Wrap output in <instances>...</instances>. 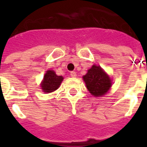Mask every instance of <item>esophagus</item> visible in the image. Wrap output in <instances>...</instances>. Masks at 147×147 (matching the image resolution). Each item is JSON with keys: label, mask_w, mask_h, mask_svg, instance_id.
Here are the masks:
<instances>
[{"label": "esophagus", "mask_w": 147, "mask_h": 147, "mask_svg": "<svg viewBox=\"0 0 147 147\" xmlns=\"http://www.w3.org/2000/svg\"><path fill=\"white\" fill-rule=\"evenodd\" d=\"M70 75H71V76L73 77V78L76 77V71H71Z\"/></svg>", "instance_id": "esophagus-1"}]
</instances>
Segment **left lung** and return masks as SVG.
<instances>
[{
    "mask_svg": "<svg viewBox=\"0 0 147 147\" xmlns=\"http://www.w3.org/2000/svg\"><path fill=\"white\" fill-rule=\"evenodd\" d=\"M83 78L90 93L96 97L104 95L112 86L110 78L100 66L93 65Z\"/></svg>",
    "mask_w": 147,
    "mask_h": 147,
    "instance_id": "8db88e82",
    "label": "left lung"
}]
</instances>
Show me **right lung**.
<instances>
[{
	"mask_svg": "<svg viewBox=\"0 0 147 147\" xmlns=\"http://www.w3.org/2000/svg\"><path fill=\"white\" fill-rule=\"evenodd\" d=\"M63 80V77L57 76L53 71L49 70L44 76V80L42 83V89L45 93H50L54 91L61 85Z\"/></svg>",
	"mask_w": 147,
	"mask_h": 147,
	"instance_id": "1",
	"label": "right lung"
}]
</instances>
